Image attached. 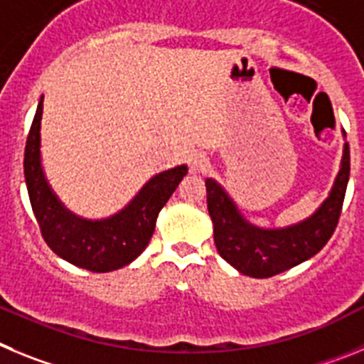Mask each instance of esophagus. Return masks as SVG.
I'll return each mask as SVG.
<instances>
[{
	"label": "esophagus",
	"mask_w": 364,
	"mask_h": 364,
	"mask_svg": "<svg viewBox=\"0 0 364 364\" xmlns=\"http://www.w3.org/2000/svg\"><path fill=\"white\" fill-rule=\"evenodd\" d=\"M188 163L190 170H192L194 174H203V172H206V170L210 168V163H208V159H206L203 154H192Z\"/></svg>",
	"instance_id": "34e87169"
}]
</instances>
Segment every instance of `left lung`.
<instances>
[{"label": "left lung", "instance_id": "obj_1", "mask_svg": "<svg viewBox=\"0 0 364 364\" xmlns=\"http://www.w3.org/2000/svg\"><path fill=\"white\" fill-rule=\"evenodd\" d=\"M343 136H346L343 132ZM350 178V149L343 146L339 172L326 199L312 215L281 228L255 227L239 212L234 199L215 179L208 178L206 205L214 225L219 255L245 276L272 277L310 259L328 243L341 215Z\"/></svg>", "mask_w": 364, "mask_h": 364}]
</instances>
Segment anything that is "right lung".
I'll use <instances>...</instances> for the list:
<instances>
[{
	"instance_id": "obj_1",
	"label": "right lung",
	"mask_w": 364,
	"mask_h": 364,
	"mask_svg": "<svg viewBox=\"0 0 364 364\" xmlns=\"http://www.w3.org/2000/svg\"><path fill=\"white\" fill-rule=\"evenodd\" d=\"M43 96L32 121L25 146V183L43 239L61 259L90 272H112L132 263L149 245L156 221L170 196L188 172L179 165L150 178L116 214L87 219L70 212L48 185L41 165Z\"/></svg>"
}]
</instances>
